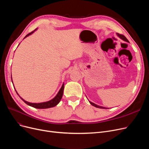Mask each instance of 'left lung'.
<instances>
[{"instance_id": "1", "label": "left lung", "mask_w": 149, "mask_h": 149, "mask_svg": "<svg viewBox=\"0 0 149 149\" xmlns=\"http://www.w3.org/2000/svg\"><path fill=\"white\" fill-rule=\"evenodd\" d=\"M116 34H117V36H118L121 39H122V40H123L124 41H125V42H129V40H127V38L125 37L124 36H123V35H122V34H118V33H116ZM89 103H91V105H92V106H93L94 107H98V108H100V109H107L106 107H102V106H98V105H97V104H95V103H92V102H91V101H89Z\"/></svg>"}]
</instances>
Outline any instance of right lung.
Returning a JSON list of instances; mask_svg holds the SVG:
<instances>
[{"instance_id":"right-lung-1","label":"right lung","mask_w":149,"mask_h":149,"mask_svg":"<svg viewBox=\"0 0 149 149\" xmlns=\"http://www.w3.org/2000/svg\"><path fill=\"white\" fill-rule=\"evenodd\" d=\"M36 29H36L34 31H33V32H31V33H29L28 34H27V35L24 37V38H26V37L29 36V35L32 34ZM11 78H12V77H11ZM12 82H13V81H12ZM14 89H15V88H14ZM63 90H64V83L63 84L61 89H60V91H58V92L57 94L56 95V96L54 98H52V100H49V101H46V102L40 103H32L28 102V101L24 100L22 98H21V97L19 96V95L18 94V93L16 91H15V92H16V93H17V95L20 97V98L23 101H24V102H25L26 104H28V105H29V106H31V107H34V108H37V109H48V108H50V107H52L56 106V105H57V104L59 103V102H60L61 99V98H62L63 93Z\"/></svg>"}]
</instances>
